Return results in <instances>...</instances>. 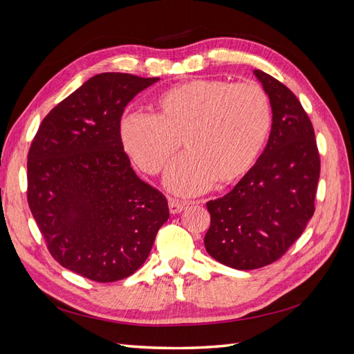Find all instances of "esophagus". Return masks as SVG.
<instances>
[{"label": "esophagus", "instance_id": "esophagus-1", "mask_svg": "<svg viewBox=\"0 0 354 354\" xmlns=\"http://www.w3.org/2000/svg\"><path fill=\"white\" fill-rule=\"evenodd\" d=\"M168 207H169V212H171V214H178V212H181V211H183V209L187 207V203L183 202V201L169 198Z\"/></svg>", "mask_w": 354, "mask_h": 354}]
</instances>
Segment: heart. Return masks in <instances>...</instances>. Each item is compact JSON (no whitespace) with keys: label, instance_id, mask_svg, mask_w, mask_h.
<instances>
[{"label":"heart","instance_id":"b5f03b06","mask_svg":"<svg viewBox=\"0 0 354 354\" xmlns=\"http://www.w3.org/2000/svg\"><path fill=\"white\" fill-rule=\"evenodd\" d=\"M159 115L128 112L121 121L127 153L146 174L162 171L185 140L187 153L169 167L167 185L180 195L232 183L255 164L272 125L270 102L255 82L190 80L158 97Z\"/></svg>","mask_w":354,"mask_h":354}]
</instances>
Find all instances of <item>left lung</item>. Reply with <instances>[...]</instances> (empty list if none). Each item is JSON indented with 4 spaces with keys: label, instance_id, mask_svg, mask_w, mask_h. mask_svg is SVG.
Returning a JSON list of instances; mask_svg holds the SVG:
<instances>
[{
    "label": "left lung",
    "instance_id": "1",
    "mask_svg": "<svg viewBox=\"0 0 354 354\" xmlns=\"http://www.w3.org/2000/svg\"><path fill=\"white\" fill-rule=\"evenodd\" d=\"M254 73L272 104L269 142L232 192L207 202L211 224L203 238L214 260L238 270L274 263L301 236L320 176L315 130L301 103L272 75Z\"/></svg>",
    "mask_w": 354,
    "mask_h": 354
}]
</instances>
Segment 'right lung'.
Segmentation results:
<instances>
[{"instance_id": "obj_1", "label": "right lung", "mask_w": 354, "mask_h": 354, "mask_svg": "<svg viewBox=\"0 0 354 354\" xmlns=\"http://www.w3.org/2000/svg\"><path fill=\"white\" fill-rule=\"evenodd\" d=\"M159 78L106 72L53 108L28 152V203L60 266L95 282L131 276L168 220L167 198L138 178L121 116Z\"/></svg>"}]
</instances>
